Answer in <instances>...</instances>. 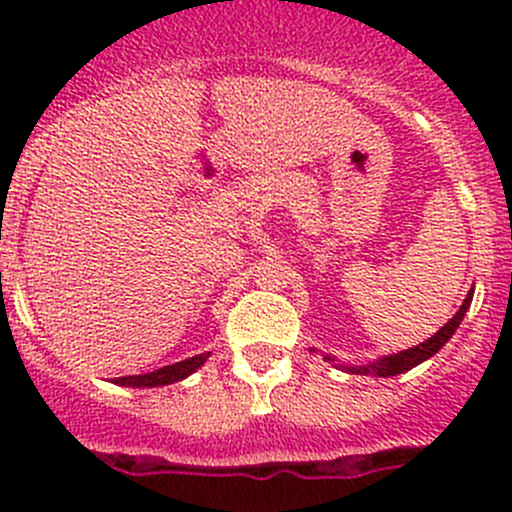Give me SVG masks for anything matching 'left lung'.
<instances>
[{
    "instance_id": "8db88e82",
    "label": "left lung",
    "mask_w": 512,
    "mask_h": 512,
    "mask_svg": "<svg viewBox=\"0 0 512 512\" xmlns=\"http://www.w3.org/2000/svg\"><path fill=\"white\" fill-rule=\"evenodd\" d=\"M473 302V289L468 292V297L463 299L461 309L456 312V317L448 319L446 324H443L441 329H438L436 334H433L431 339H426V342H421L418 347H411V349H404V352L399 354H391V356H381V359L371 361V364H364V366H342L344 371H349V374H364V376H396V374H404V371L414 369V366L421 364V361L431 359L433 354L441 352L443 344L448 342V339L456 334L458 324L463 322V317H466L468 307H471ZM327 361H334L332 356H324Z\"/></svg>"
}]
</instances>
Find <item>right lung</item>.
<instances>
[{"mask_svg": "<svg viewBox=\"0 0 512 512\" xmlns=\"http://www.w3.org/2000/svg\"><path fill=\"white\" fill-rule=\"evenodd\" d=\"M210 354H198V356H190V359L178 361V364H170L163 366V369L151 371V374H138V376H121L116 379V384L121 386H136V389H143V386H165V384H175V381L185 379V376L193 374L195 369L205 364Z\"/></svg>", "mask_w": 512, "mask_h": 512, "instance_id": "right-lung-1", "label": "right lung"}]
</instances>
